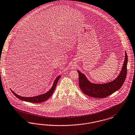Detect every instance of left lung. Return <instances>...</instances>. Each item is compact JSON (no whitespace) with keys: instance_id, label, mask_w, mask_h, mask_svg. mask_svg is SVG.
<instances>
[{"instance_id":"left-lung-1","label":"left lung","mask_w":135,"mask_h":135,"mask_svg":"<svg viewBox=\"0 0 135 135\" xmlns=\"http://www.w3.org/2000/svg\"><path fill=\"white\" fill-rule=\"evenodd\" d=\"M128 56L125 53L124 63L121 72L113 81L104 84L92 83L87 79L86 76L79 71V85L83 92L87 95L94 98H105L118 90L122 86L127 73Z\"/></svg>"}]
</instances>
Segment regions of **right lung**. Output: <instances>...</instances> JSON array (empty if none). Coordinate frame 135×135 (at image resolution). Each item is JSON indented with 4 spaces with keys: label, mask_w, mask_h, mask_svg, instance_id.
Segmentation results:
<instances>
[{
    "label": "right lung",
    "mask_w": 135,
    "mask_h": 135,
    "mask_svg": "<svg viewBox=\"0 0 135 135\" xmlns=\"http://www.w3.org/2000/svg\"><path fill=\"white\" fill-rule=\"evenodd\" d=\"M60 77H61V76H59L58 77H57L56 78V79L54 81V84H53V86L49 91L47 92V93H46L45 94H44L40 95H38L37 97H21V96L16 94V93H15L11 89V91L16 97H17L18 99H20L22 100L26 101V102H30V103H43L44 102H45L46 100H47L53 94L54 91L55 90V89L56 85H57V84L58 83V81L59 80Z\"/></svg>",
    "instance_id": "add662e5"
}]
</instances>
